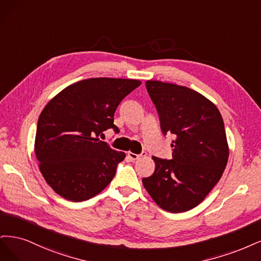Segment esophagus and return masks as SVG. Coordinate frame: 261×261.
Here are the masks:
<instances>
[{
	"mask_svg": "<svg viewBox=\"0 0 261 261\" xmlns=\"http://www.w3.org/2000/svg\"><path fill=\"white\" fill-rule=\"evenodd\" d=\"M128 156H129V158L131 159L132 162H136V161H138V159H140L141 157L146 156V153H145V152H142L141 154H134V153L129 152V153H128Z\"/></svg>",
	"mask_w": 261,
	"mask_h": 261,
	"instance_id": "obj_1",
	"label": "esophagus"
}]
</instances>
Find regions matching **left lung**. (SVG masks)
Listing matches in <instances>:
<instances>
[{
    "mask_svg": "<svg viewBox=\"0 0 261 261\" xmlns=\"http://www.w3.org/2000/svg\"><path fill=\"white\" fill-rule=\"evenodd\" d=\"M163 133H172V159L153 156L155 171L143 186L169 213L196 207L220 180L229 158L220 112L198 92L162 81L145 83Z\"/></svg>",
    "mask_w": 261,
    "mask_h": 261,
    "instance_id": "1",
    "label": "left lung"
}]
</instances>
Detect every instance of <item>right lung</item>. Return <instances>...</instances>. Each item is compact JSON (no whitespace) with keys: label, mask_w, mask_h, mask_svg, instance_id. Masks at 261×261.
I'll list each match as a JSON object with an SVG mask.
<instances>
[{"label":"right lung","mask_w":261,"mask_h":261,"mask_svg":"<svg viewBox=\"0 0 261 261\" xmlns=\"http://www.w3.org/2000/svg\"><path fill=\"white\" fill-rule=\"evenodd\" d=\"M141 85L132 79L92 78L75 82L53 97L37 125L35 152L39 169L58 195L82 201L102 192L125 154L98 137L119 129L116 108Z\"/></svg>","instance_id":"add662e5"}]
</instances>
